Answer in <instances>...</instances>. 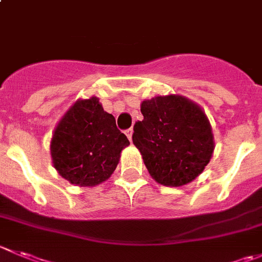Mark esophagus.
Returning <instances> with one entry per match:
<instances>
[{"mask_svg":"<svg viewBox=\"0 0 262 262\" xmlns=\"http://www.w3.org/2000/svg\"><path fill=\"white\" fill-rule=\"evenodd\" d=\"M125 136L128 137L129 141H132V136H133V129H132V128L126 129V130H125Z\"/></svg>","mask_w":262,"mask_h":262,"instance_id":"esophagus-1","label":"esophagus"}]
</instances>
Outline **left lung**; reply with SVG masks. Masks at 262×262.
Instances as JSON below:
<instances>
[{
  "mask_svg": "<svg viewBox=\"0 0 262 262\" xmlns=\"http://www.w3.org/2000/svg\"><path fill=\"white\" fill-rule=\"evenodd\" d=\"M143 120L134 124L133 143L149 175L166 187L188 184L204 171L214 152L211 125L202 108L178 95L141 103Z\"/></svg>",
  "mask_w": 262,
  "mask_h": 262,
  "instance_id": "1",
  "label": "left lung"
}]
</instances>
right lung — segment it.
<instances>
[{
    "instance_id": "right-lung-1",
    "label": "right lung",
    "mask_w": 262,
    "mask_h": 262,
    "mask_svg": "<svg viewBox=\"0 0 262 262\" xmlns=\"http://www.w3.org/2000/svg\"><path fill=\"white\" fill-rule=\"evenodd\" d=\"M129 141L116 128L115 118L97 97L78 100L53 132L51 157L58 174L72 184L93 187L116 169Z\"/></svg>"
}]
</instances>
